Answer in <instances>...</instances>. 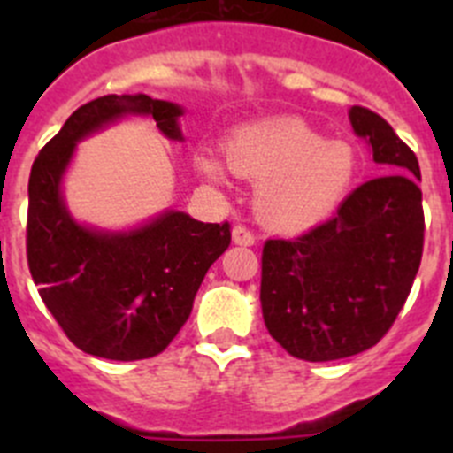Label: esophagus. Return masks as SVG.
I'll use <instances>...</instances> for the list:
<instances>
[{
	"label": "esophagus",
	"mask_w": 453,
	"mask_h": 453,
	"mask_svg": "<svg viewBox=\"0 0 453 453\" xmlns=\"http://www.w3.org/2000/svg\"><path fill=\"white\" fill-rule=\"evenodd\" d=\"M234 242H235V245L251 247L256 242L254 231L247 229L245 224H235V226H234Z\"/></svg>",
	"instance_id": "obj_1"
}]
</instances>
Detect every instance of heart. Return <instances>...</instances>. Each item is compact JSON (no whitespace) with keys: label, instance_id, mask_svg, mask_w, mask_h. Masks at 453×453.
Segmentation results:
<instances>
[{"label":"heart","instance_id":"b5f03b06","mask_svg":"<svg viewBox=\"0 0 453 453\" xmlns=\"http://www.w3.org/2000/svg\"><path fill=\"white\" fill-rule=\"evenodd\" d=\"M226 161L238 174L258 183L256 208L272 229H311L345 199L356 170L351 145L326 140L297 119L240 127L226 140ZM208 179L222 181V165L202 158Z\"/></svg>","mask_w":453,"mask_h":453}]
</instances>
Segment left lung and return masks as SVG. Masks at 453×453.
I'll return each mask as SVG.
<instances>
[{"instance_id": "left-lung-1", "label": "left lung", "mask_w": 453, "mask_h": 453, "mask_svg": "<svg viewBox=\"0 0 453 453\" xmlns=\"http://www.w3.org/2000/svg\"><path fill=\"white\" fill-rule=\"evenodd\" d=\"M349 119L381 174L315 229L263 245L267 331L288 354L311 363L374 347L397 319L422 261L418 156L370 108L351 106Z\"/></svg>"}]
</instances>
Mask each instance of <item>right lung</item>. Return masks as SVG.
<instances>
[{
    "mask_svg": "<svg viewBox=\"0 0 453 453\" xmlns=\"http://www.w3.org/2000/svg\"><path fill=\"white\" fill-rule=\"evenodd\" d=\"M122 115H150L183 140V108L147 95H106L79 106L35 156L29 177L27 261L40 297L81 351L108 361L161 354L190 318L208 267L231 242V226L165 211L134 231L74 222L61 179L81 138Z\"/></svg>",
    "mask_w": 453,
    "mask_h": 453,
    "instance_id": "1",
    "label": "right lung"
}]
</instances>
